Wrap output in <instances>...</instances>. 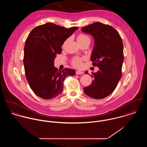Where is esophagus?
<instances>
[{
	"mask_svg": "<svg viewBox=\"0 0 147 147\" xmlns=\"http://www.w3.org/2000/svg\"><path fill=\"white\" fill-rule=\"evenodd\" d=\"M84 72L82 71H76V75H82V74H83Z\"/></svg>",
	"mask_w": 147,
	"mask_h": 147,
	"instance_id": "34e87169",
	"label": "esophagus"
}]
</instances>
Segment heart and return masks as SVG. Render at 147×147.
I'll use <instances>...</instances> for the list:
<instances>
[{
    "mask_svg": "<svg viewBox=\"0 0 147 147\" xmlns=\"http://www.w3.org/2000/svg\"><path fill=\"white\" fill-rule=\"evenodd\" d=\"M89 37L85 34H80L78 36L77 40L78 41H82L88 38ZM83 60V58H75L72 61L73 65L76 67H80L82 65V61Z\"/></svg>",
    "mask_w": 147,
    "mask_h": 147,
    "instance_id": "b5f03b06",
    "label": "heart"
}]
</instances>
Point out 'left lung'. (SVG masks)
<instances>
[{
    "label": "left lung",
    "instance_id": "left-lung-1",
    "mask_svg": "<svg viewBox=\"0 0 147 147\" xmlns=\"http://www.w3.org/2000/svg\"><path fill=\"white\" fill-rule=\"evenodd\" d=\"M82 31L94 38L90 60L99 68L97 72H92L94 79L84 88V93L95 99L104 98L115 90L122 77L124 61L122 40L113 27L101 22L83 27ZM85 73L88 74V71Z\"/></svg>",
    "mask_w": 147,
    "mask_h": 147
}]
</instances>
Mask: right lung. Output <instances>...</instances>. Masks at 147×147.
Returning <instances> with one entry per match:
<instances>
[{
  "label": "right lung",
  "mask_w": 147,
  "mask_h": 147,
  "mask_svg": "<svg viewBox=\"0 0 147 147\" xmlns=\"http://www.w3.org/2000/svg\"><path fill=\"white\" fill-rule=\"evenodd\" d=\"M78 29L46 23L34 28L26 40L24 65L26 80L34 93L43 99L60 94L65 78L76 74L71 68L58 70L54 61L57 54L61 53L63 43Z\"/></svg>",
  "instance_id": "right-lung-1"
}]
</instances>
